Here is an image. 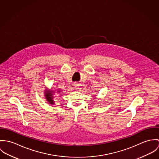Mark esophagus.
I'll return each mask as SVG.
<instances>
[{"mask_svg":"<svg viewBox=\"0 0 159 159\" xmlns=\"http://www.w3.org/2000/svg\"><path fill=\"white\" fill-rule=\"evenodd\" d=\"M74 88H75V89H78V87H79V84H77V83H75V84H74Z\"/></svg>","mask_w":159,"mask_h":159,"instance_id":"obj_1","label":"esophagus"}]
</instances>
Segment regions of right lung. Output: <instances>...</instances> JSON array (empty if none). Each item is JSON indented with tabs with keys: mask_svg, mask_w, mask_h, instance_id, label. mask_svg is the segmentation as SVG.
<instances>
[{
	"mask_svg": "<svg viewBox=\"0 0 159 159\" xmlns=\"http://www.w3.org/2000/svg\"><path fill=\"white\" fill-rule=\"evenodd\" d=\"M44 92V96L45 98L46 99V101L48 102L49 104H50L51 106H53L54 104V101H53V94H55V90L53 89H45V91ZM57 92H58V93H60V90L58 89V91H57Z\"/></svg>",
	"mask_w": 159,
	"mask_h": 159,
	"instance_id": "obj_1",
	"label": "right lung"
}]
</instances>
